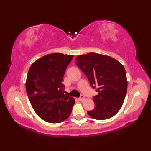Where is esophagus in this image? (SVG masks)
<instances>
[{
  "instance_id": "obj_1",
  "label": "esophagus",
  "mask_w": 151,
  "mask_h": 151,
  "mask_svg": "<svg viewBox=\"0 0 151 151\" xmlns=\"http://www.w3.org/2000/svg\"><path fill=\"white\" fill-rule=\"evenodd\" d=\"M84 99H85L84 96V95H81V97H80V98H79V101H83L84 100Z\"/></svg>"
}]
</instances>
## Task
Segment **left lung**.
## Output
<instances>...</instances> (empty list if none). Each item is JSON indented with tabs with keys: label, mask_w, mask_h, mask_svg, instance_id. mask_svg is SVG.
Returning <instances> with one entry per match:
<instances>
[{
	"label": "left lung",
	"mask_w": 151,
	"mask_h": 151,
	"mask_svg": "<svg viewBox=\"0 0 151 151\" xmlns=\"http://www.w3.org/2000/svg\"><path fill=\"white\" fill-rule=\"evenodd\" d=\"M76 65L87 76L98 94L93 97L95 107L88 111L97 120L110 119L119 111L126 96L128 82L123 65L110 56L90 52L76 57Z\"/></svg>",
	"instance_id": "left-lung-1"
}]
</instances>
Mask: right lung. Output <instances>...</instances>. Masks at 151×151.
Wrapping results in <instances>:
<instances>
[{"label":"right lung","instance_id":"obj_1","mask_svg":"<svg viewBox=\"0 0 151 151\" xmlns=\"http://www.w3.org/2000/svg\"><path fill=\"white\" fill-rule=\"evenodd\" d=\"M73 55L52 53L34 62L28 70L26 90L36 113L47 122L58 123L71 114L75 99L64 94L62 84Z\"/></svg>","mask_w":151,"mask_h":151}]
</instances>
